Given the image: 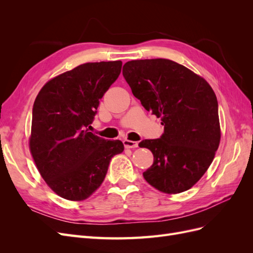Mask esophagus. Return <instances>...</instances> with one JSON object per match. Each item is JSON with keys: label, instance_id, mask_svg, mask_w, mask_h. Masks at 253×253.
Segmentation results:
<instances>
[{"label": "esophagus", "instance_id": "obj_1", "mask_svg": "<svg viewBox=\"0 0 253 253\" xmlns=\"http://www.w3.org/2000/svg\"><path fill=\"white\" fill-rule=\"evenodd\" d=\"M124 144H125L126 149H135V148L138 147V142H137V141L126 140V139L124 141Z\"/></svg>", "mask_w": 253, "mask_h": 253}]
</instances>
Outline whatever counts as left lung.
Here are the masks:
<instances>
[{"label": "left lung", "mask_w": 253, "mask_h": 253, "mask_svg": "<svg viewBox=\"0 0 253 253\" xmlns=\"http://www.w3.org/2000/svg\"><path fill=\"white\" fill-rule=\"evenodd\" d=\"M122 74L143 108L165 126L160 138L139 143L154 156L144 179L168 194L192 188L208 170L220 141L218 104L210 84L168 59L128 61Z\"/></svg>", "instance_id": "1"}]
</instances>
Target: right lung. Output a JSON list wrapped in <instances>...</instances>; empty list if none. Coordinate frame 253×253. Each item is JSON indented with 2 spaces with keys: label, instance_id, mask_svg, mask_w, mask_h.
<instances>
[{
  "label": "right lung",
  "instance_id": "1",
  "mask_svg": "<svg viewBox=\"0 0 253 253\" xmlns=\"http://www.w3.org/2000/svg\"><path fill=\"white\" fill-rule=\"evenodd\" d=\"M121 66V61L81 64L45 83L36 98L29 150L42 178L65 200L93 194L112 157L125 149L120 140H105L86 128Z\"/></svg>",
  "mask_w": 253,
  "mask_h": 253
}]
</instances>
